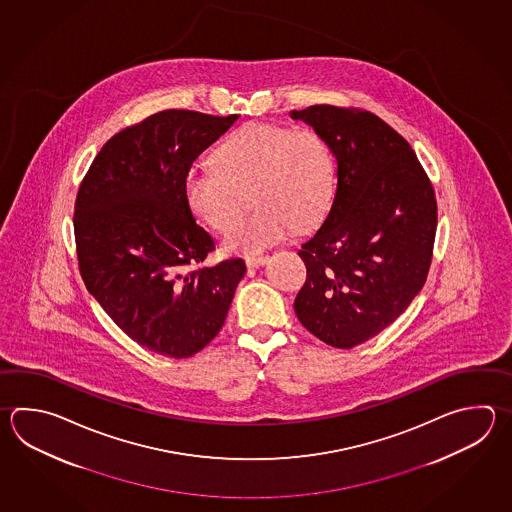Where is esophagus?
<instances>
[{
	"instance_id": "1",
	"label": "esophagus",
	"mask_w": 512,
	"mask_h": 512,
	"mask_svg": "<svg viewBox=\"0 0 512 512\" xmlns=\"http://www.w3.org/2000/svg\"><path fill=\"white\" fill-rule=\"evenodd\" d=\"M268 262V257H264V255H261V257H248L246 259V266L248 268H259V266H264Z\"/></svg>"
}]
</instances>
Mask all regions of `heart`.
I'll return each instance as SVG.
<instances>
[{"label":"heart","mask_w":512,"mask_h":512,"mask_svg":"<svg viewBox=\"0 0 512 512\" xmlns=\"http://www.w3.org/2000/svg\"><path fill=\"white\" fill-rule=\"evenodd\" d=\"M334 157L312 129L251 122L215 151V166H195L184 180L193 215L211 230L226 231L250 193L255 211L224 239L228 253H257L290 230H310L334 199Z\"/></svg>","instance_id":"1"}]
</instances>
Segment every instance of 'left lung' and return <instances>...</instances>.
<instances>
[{
	"instance_id": "left-lung-1",
	"label": "left lung",
	"mask_w": 512,
	"mask_h": 512,
	"mask_svg": "<svg viewBox=\"0 0 512 512\" xmlns=\"http://www.w3.org/2000/svg\"><path fill=\"white\" fill-rule=\"evenodd\" d=\"M337 162L334 202L299 255L295 313L308 332L354 348L394 323L427 281L438 226L434 188L416 153L379 116L312 105L292 111Z\"/></svg>"
}]
</instances>
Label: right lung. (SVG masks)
<instances>
[{"label":"right lung","mask_w":512,"mask_h":512,"mask_svg":"<svg viewBox=\"0 0 512 512\" xmlns=\"http://www.w3.org/2000/svg\"><path fill=\"white\" fill-rule=\"evenodd\" d=\"M239 115L167 109L105 142L78 189L74 239L85 288L138 345L184 359L219 334L246 273L215 250L184 193L191 164Z\"/></svg>","instance_id":"add662e5"}]
</instances>
